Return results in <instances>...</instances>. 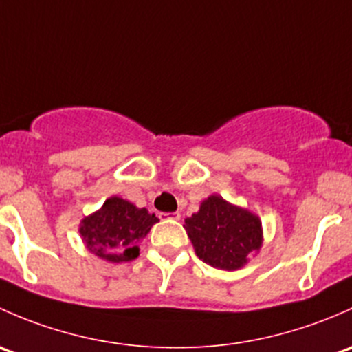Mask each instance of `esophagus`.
<instances>
[{
	"instance_id": "obj_1",
	"label": "esophagus",
	"mask_w": 352,
	"mask_h": 352,
	"mask_svg": "<svg viewBox=\"0 0 352 352\" xmlns=\"http://www.w3.org/2000/svg\"><path fill=\"white\" fill-rule=\"evenodd\" d=\"M159 219L161 220H181V213L175 212V213H159Z\"/></svg>"
}]
</instances>
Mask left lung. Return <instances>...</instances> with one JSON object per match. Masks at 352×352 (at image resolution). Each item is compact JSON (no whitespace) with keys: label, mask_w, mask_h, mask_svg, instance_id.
Wrapping results in <instances>:
<instances>
[{"label":"left lung","mask_w":352,"mask_h":352,"mask_svg":"<svg viewBox=\"0 0 352 352\" xmlns=\"http://www.w3.org/2000/svg\"><path fill=\"white\" fill-rule=\"evenodd\" d=\"M184 230L203 263L223 271H235L263 248V223L256 213L210 195L200 210L184 219Z\"/></svg>","instance_id":"left-lung-1"}]
</instances>
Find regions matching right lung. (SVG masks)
<instances>
[{
  "label": "right lung",
  "instance_id": "right-lung-1",
  "mask_svg": "<svg viewBox=\"0 0 352 352\" xmlns=\"http://www.w3.org/2000/svg\"><path fill=\"white\" fill-rule=\"evenodd\" d=\"M159 219L120 197H110L100 210L85 217L79 235L91 254L108 263H126L139 256V242Z\"/></svg>",
  "mask_w": 352,
  "mask_h": 352
}]
</instances>
